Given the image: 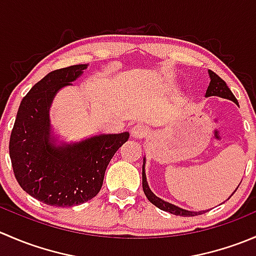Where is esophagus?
<instances>
[{
  "label": "esophagus",
  "instance_id": "esophagus-1",
  "mask_svg": "<svg viewBox=\"0 0 256 256\" xmlns=\"http://www.w3.org/2000/svg\"><path fill=\"white\" fill-rule=\"evenodd\" d=\"M148 128L146 125H144V124H138V125H135L131 128V135L136 138H146L148 135Z\"/></svg>",
  "mask_w": 256,
  "mask_h": 256
}]
</instances>
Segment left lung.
I'll use <instances>...</instances> for the list:
<instances>
[{"instance_id": "left-lung-1", "label": "left lung", "mask_w": 256, "mask_h": 256, "mask_svg": "<svg viewBox=\"0 0 256 256\" xmlns=\"http://www.w3.org/2000/svg\"><path fill=\"white\" fill-rule=\"evenodd\" d=\"M209 76H210V82H209V85H208L206 96H220V98H224V99L232 100V102H234L236 104H238V100H236V98L234 96V94L230 92V89L228 88L226 82H224L220 76H218L216 73H214V72H212V70H209ZM142 188H144V194H146L147 200H148L152 204H154L157 208L162 209V210L168 212V213H171V214H174V216H200V214L206 213V210H200V212L186 210V209L177 207V206L171 204V203H168V202H164V200H162L161 198L156 197V196L151 192L148 184H147L146 174H144V166H142ZM236 190H238V188H236ZM234 192H236V190H234Z\"/></svg>"}]
</instances>
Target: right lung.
<instances>
[{
  "label": "right lung",
  "mask_w": 256,
  "mask_h": 256,
  "mask_svg": "<svg viewBox=\"0 0 256 256\" xmlns=\"http://www.w3.org/2000/svg\"><path fill=\"white\" fill-rule=\"evenodd\" d=\"M86 64L50 72L27 92L10 138L14 174L23 190L54 207H73L99 193L105 170L128 132L90 138L54 146L49 140V106L60 88L70 85Z\"/></svg>",
  "instance_id": "obj_1"
}]
</instances>
